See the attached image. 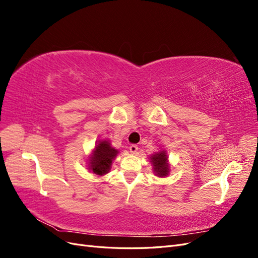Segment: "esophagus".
Instances as JSON below:
<instances>
[{"mask_svg": "<svg viewBox=\"0 0 258 258\" xmlns=\"http://www.w3.org/2000/svg\"><path fill=\"white\" fill-rule=\"evenodd\" d=\"M129 150H130V153L131 154H137V152H138V150H139V147H138V145H136V144H132L130 147H129Z\"/></svg>", "mask_w": 258, "mask_h": 258, "instance_id": "34e87169", "label": "esophagus"}]
</instances>
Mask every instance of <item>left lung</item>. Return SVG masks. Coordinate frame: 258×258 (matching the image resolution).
I'll list each match as a JSON object with an SVG mask.
<instances>
[{
	"label": "left lung",
	"instance_id": "8db88e82",
	"mask_svg": "<svg viewBox=\"0 0 258 258\" xmlns=\"http://www.w3.org/2000/svg\"><path fill=\"white\" fill-rule=\"evenodd\" d=\"M154 174L158 177H166L170 173V163L167 151L160 148L158 152L150 156Z\"/></svg>",
	"mask_w": 258,
	"mask_h": 258
}]
</instances>
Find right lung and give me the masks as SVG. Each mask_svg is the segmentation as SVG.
Listing matches in <instances>:
<instances>
[{"label": "right lung", "mask_w": 258, "mask_h": 258, "mask_svg": "<svg viewBox=\"0 0 258 258\" xmlns=\"http://www.w3.org/2000/svg\"><path fill=\"white\" fill-rule=\"evenodd\" d=\"M118 154L119 151L111 145L110 140H99L91 154L88 156L87 166L89 172L97 176L105 175L110 172L112 162Z\"/></svg>", "instance_id": "add662e5"}]
</instances>
